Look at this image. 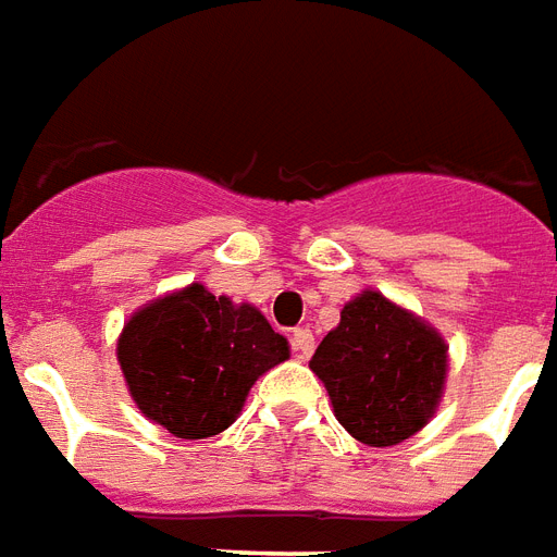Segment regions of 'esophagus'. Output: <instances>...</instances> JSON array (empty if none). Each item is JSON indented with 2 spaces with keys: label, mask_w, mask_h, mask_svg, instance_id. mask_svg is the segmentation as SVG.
Returning a JSON list of instances; mask_svg holds the SVG:
<instances>
[{
  "label": "esophagus",
  "mask_w": 557,
  "mask_h": 557,
  "mask_svg": "<svg viewBox=\"0 0 557 557\" xmlns=\"http://www.w3.org/2000/svg\"><path fill=\"white\" fill-rule=\"evenodd\" d=\"M292 350H295L297 359H309L312 350H315V335H312V330L297 326L295 333H292Z\"/></svg>",
  "instance_id": "34e87169"
}]
</instances>
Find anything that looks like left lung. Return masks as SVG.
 <instances>
[{
	"label": "left lung",
	"mask_w": 557,
	"mask_h": 557,
	"mask_svg": "<svg viewBox=\"0 0 557 557\" xmlns=\"http://www.w3.org/2000/svg\"><path fill=\"white\" fill-rule=\"evenodd\" d=\"M444 335L364 288L342 309V321L312 356L335 420L368 447H394L420 432L441 406L449 371Z\"/></svg>",
	"instance_id": "1"
}]
</instances>
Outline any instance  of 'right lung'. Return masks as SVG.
Here are the masks:
<instances>
[{
	"label": "right lung",
	"mask_w": 557,
	"mask_h": 557,
	"mask_svg": "<svg viewBox=\"0 0 557 557\" xmlns=\"http://www.w3.org/2000/svg\"><path fill=\"white\" fill-rule=\"evenodd\" d=\"M116 359L137 409L195 441L239 418L253 382L288 359V342L257 307L189 283L127 318Z\"/></svg>",
	"instance_id": "add662e5"
}]
</instances>
